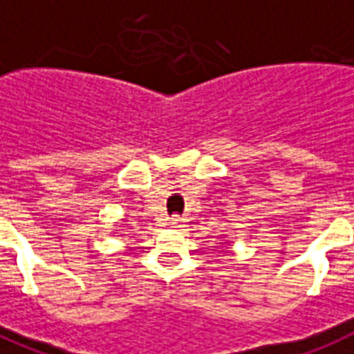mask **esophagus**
Instances as JSON below:
<instances>
[{"instance_id": "34e87169", "label": "esophagus", "mask_w": 354, "mask_h": 354, "mask_svg": "<svg viewBox=\"0 0 354 354\" xmlns=\"http://www.w3.org/2000/svg\"><path fill=\"white\" fill-rule=\"evenodd\" d=\"M171 227H175V230H183V227H186V218L179 217V215H174V217H171Z\"/></svg>"}]
</instances>
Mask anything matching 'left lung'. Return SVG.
Returning <instances> with one entry per match:
<instances>
[{
    "instance_id": "left-lung-1",
    "label": "left lung",
    "mask_w": 354,
    "mask_h": 354,
    "mask_svg": "<svg viewBox=\"0 0 354 354\" xmlns=\"http://www.w3.org/2000/svg\"><path fill=\"white\" fill-rule=\"evenodd\" d=\"M221 244H223V242H221Z\"/></svg>"
}]
</instances>
